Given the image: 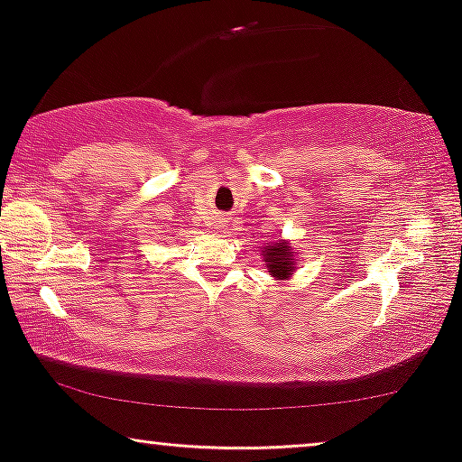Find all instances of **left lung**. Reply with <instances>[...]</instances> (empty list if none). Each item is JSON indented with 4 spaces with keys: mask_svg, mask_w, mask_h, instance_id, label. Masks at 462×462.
Returning a JSON list of instances; mask_svg holds the SVG:
<instances>
[{
    "mask_svg": "<svg viewBox=\"0 0 462 462\" xmlns=\"http://www.w3.org/2000/svg\"><path fill=\"white\" fill-rule=\"evenodd\" d=\"M264 261H267L269 273L277 277V280H286L294 271V258L292 248L286 242L273 244L264 248Z\"/></svg>",
    "mask_w": 462,
    "mask_h": 462,
    "instance_id": "8db88e82",
    "label": "left lung"
}]
</instances>
